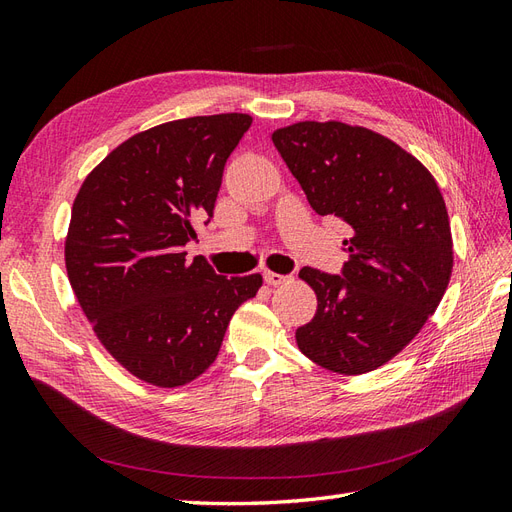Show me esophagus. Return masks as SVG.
<instances>
[{
  "label": "esophagus",
  "mask_w": 512,
  "mask_h": 512,
  "mask_svg": "<svg viewBox=\"0 0 512 512\" xmlns=\"http://www.w3.org/2000/svg\"><path fill=\"white\" fill-rule=\"evenodd\" d=\"M264 281H266L268 285H283V283H290L292 277H290V274H277V272L266 270V272H264Z\"/></svg>",
  "instance_id": "esophagus-1"
}]
</instances>
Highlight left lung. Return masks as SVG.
<instances>
[{
	"label": "left lung",
	"mask_w": 512,
	"mask_h": 512,
	"mask_svg": "<svg viewBox=\"0 0 512 512\" xmlns=\"http://www.w3.org/2000/svg\"><path fill=\"white\" fill-rule=\"evenodd\" d=\"M272 142L309 205L350 227L342 274L298 272L318 311L296 344L337 374L381 368L419 333L450 283L452 233L437 181L365 127L303 121L274 131Z\"/></svg>",
	"instance_id": "left-lung-1"
}]
</instances>
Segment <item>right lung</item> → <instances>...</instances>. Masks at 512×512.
<instances>
[{"label":"right lung","instance_id":"add662e5","mask_svg":"<svg viewBox=\"0 0 512 512\" xmlns=\"http://www.w3.org/2000/svg\"><path fill=\"white\" fill-rule=\"evenodd\" d=\"M248 114L170 121L116 147L75 196L64 261L99 342L127 372L179 387L218 357L229 320L261 274L222 277L186 261L194 225L214 216L222 170Z\"/></svg>","mask_w":512,"mask_h":512}]
</instances>
